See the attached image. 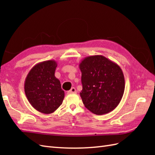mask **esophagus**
<instances>
[{"mask_svg": "<svg viewBox=\"0 0 155 155\" xmlns=\"http://www.w3.org/2000/svg\"><path fill=\"white\" fill-rule=\"evenodd\" d=\"M77 93V90L74 87H72L70 91H68V94H71V93Z\"/></svg>", "mask_w": 155, "mask_h": 155, "instance_id": "esophagus-1", "label": "esophagus"}]
</instances>
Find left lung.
<instances>
[{"label": "left lung", "mask_w": 155, "mask_h": 155, "mask_svg": "<svg viewBox=\"0 0 155 155\" xmlns=\"http://www.w3.org/2000/svg\"><path fill=\"white\" fill-rule=\"evenodd\" d=\"M83 90L80 95L88 110L102 115L113 111L123 98L125 82L117 63L102 55L87 57L79 63Z\"/></svg>", "instance_id": "left-lung-1"}]
</instances>
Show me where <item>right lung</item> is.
I'll return each instance as SVG.
<instances>
[{
	"mask_svg": "<svg viewBox=\"0 0 155 155\" xmlns=\"http://www.w3.org/2000/svg\"><path fill=\"white\" fill-rule=\"evenodd\" d=\"M57 62L45 61L35 64L25 81V92L29 103L36 110L51 114L61 106L64 97L61 82L55 77Z\"/></svg>",
	"mask_w": 155,
	"mask_h": 155,
	"instance_id": "right-lung-1",
	"label": "right lung"
}]
</instances>
